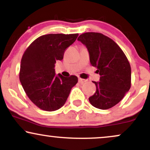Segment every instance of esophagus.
I'll return each mask as SVG.
<instances>
[{
  "label": "esophagus",
  "mask_w": 150,
  "mask_h": 150,
  "mask_svg": "<svg viewBox=\"0 0 150 150\" xmlns=\"http://www.w3.org/2000/svg\"><path fill=\"white\" fill-rule=\"evenodd\" d=\"M87 81H86L85 79H79V82L80 83H85V82Z\"/></svg>",
  "instance_id": "obj_1"
}]
</instances>
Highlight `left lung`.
Returning <instances> with one entry per match:
<instances>
[{
	"instance_id": "1",
	"label": "left lung",
	"mask_w": 150,
	"mask_h": 150,
	"mask_svg": "<svg viewBox=\"0 0 150 150\" xmlns=\"http://www.w3.org/2000/svg\"><path fill=\"white\" fill-rule=\"evenodd\" d=\"M78 40L87 47L90 63L97 68L100 81H93L96 91L89 97L94 107L106 110L118 104L131 87V67L120 47L100 33L81 34Z\"/></svg>"
}]
</instances>
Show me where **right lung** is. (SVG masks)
Returning a JSON list of instances; mask_svg holds the SVG:
<instances>
[{
	"label": "right lung",
	"mask_w": 150,
	"mask_h": 150,
	"mask_svg": "<svg viewBox=\"0 0 150 150\" xmlns=\"http://www.w3.org/2000/svg\"><path fill=\"white\" fill-rule=\"evenodd\" d=\"M79 34H48L33 42L21 59L20 81L28 98L40 109L54 111L64 105L78 83L76 76L56 75L54 64Z\"/></svg>",
	"instance_id": "add662e5"
}]
</instances>
